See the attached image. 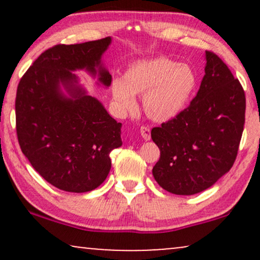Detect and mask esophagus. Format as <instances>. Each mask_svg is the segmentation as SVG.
<instances>
[{"label": "esophagus", "instance_id": "1", "mask_svg": "<svg viewBox=\"0 0 260 260\" xmlns=\"http://www.w3.org/2000/svg\"><path fill=\"white\" fill-rule=\"evenodd\" d=\"M140 131H141L142 137H143L145 141L150 140V137H151V136H150V129H149L148 126H141Z\"/></svg>", "mask_w": 260, "mask_h": 260}]
</instances>
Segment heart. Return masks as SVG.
Here are the masks:
<instances>
[{"instance_id": "obj_1", "label": "heart", "mask_w": 260, "mask_h": 260, "mask_svg": "<svg viewBox=\"0 0 260 260\" xmlns=\"http://www.w3.org/2000/svg\"><path fill=\"white\" fill-rule=\"evenodd\" d=\"M198 85L193 67L167 56L138 60L111 85L112 98L120 111L136 106L135 94H143V108L151 119L166 122L188 105Z\"/></svg>"}]
</instances>
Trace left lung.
<instances>
[{"label":"left lung","instance_id":"obj_1","mask_svg":"<svg viewBox=\"0 0 260 260\" xmlns=\"http://www.w3.org/2000/svg\"><path fill=\"white\" fill-rule=\"evenodd\" d=\"M206 61L189 106L151 130L161 151L152 175L176 195L200 193L229 172L244 131L246 98L240 81L215 53L206 51Z\"/></svg>","mask_w":260,"mask_h":260}]
</instances>
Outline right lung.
I'll return each mask as SVG.
<instances>
[{
  "label": "right lung",
  "instance_id": "add662e5",
  "mask_svg": "<svg viewBox=\"0 0 260 260\" xmlns=\"http://www.w3.org/2000/svg\"><path fill=\"white\" fill-rule=\"evenodd\" d=\"M111 38L46 49L21 78L16 91V135L33 168L59 189L93 190L111 169L110 152L122 145L120 127L97 99L76 86L71 71L86 69L109 86L101 58ZM61 82L71 99L59 91Z\"/></svg>",
  "mask_w": 260,
  "mask_h": 260
}]
</instances>
